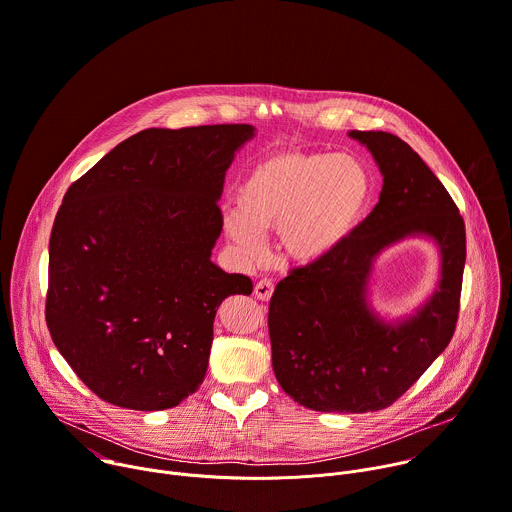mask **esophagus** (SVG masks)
Instances as JSON below:
<instances>
[{"label": "esophagus", "instance_id": "obj_1", "mask_svg": "<svg viewBox=\"0 0 512 512\" xmlns=\"http://www.w3.org/2000/svg\"><path fill=\"white\" fill-rule=\"evenodd\" d=\"M255 297L259 301H269L271 295H273V281L271 279H261L255 283V289H253Z\"/></svg>", "mask_w": 512, "mask_h": 512}]
</instances>
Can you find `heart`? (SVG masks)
Segmentation results:
<instances>
[{"instance_id": "b5f03b06", "label": "heart", "mask_w": 512, "mask_h": 512, "mask_svg": "<svg viewBox=\"0 0 512 512\" xmlns=\"http://www.w3.org/2000/svg\"><path fill=\"white\" fill-rule=\"evenodd\" d=\"M372 173L352 154L273 152L253 162L235 187L227 237L251 259L265 251V231L277 229L283 255L313 265L342 249L372 201Z\"/></svg>"}]
</instances>
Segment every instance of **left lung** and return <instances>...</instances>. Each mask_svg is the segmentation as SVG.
<instances>
[{
	"label": "left lung",
	"mask_w": 512,
	"mask_h": 512,
	"mask_svg": "<svg viewBox=\"0 0 512 512\" xmlns=\"http://www.w3.org/2000/svg\"><path fill=\"white\" fill-rule=\"evenodd\" d=\"M384 177L380 203L331 257L293 269L269 303L273 372L309 410L364 414L394 404L454 335L466 261L464 221L426 162L402 138L350 130ZM441 253V279L414 314L386 320L367 299L373 261L406 238Z\"/></svg>",
	"instance_id": "8db88e82"
}]
</instances>
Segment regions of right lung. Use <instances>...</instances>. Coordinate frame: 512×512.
I'll list each match as a JSON object with an SVG mask.
<instances>
[{
	"label": "right lung",
	"instance_id": "obj_1",
	"mask_svg": "<svg viewBox=\"0 0 512 512\" xmlns=\"http://www.w3.org/2000/svg\"><path fill=\"white\" fill-rule=\"evenodd\" d=\"M253 136L251 124L146 128L68 189L50 237L46 321L104 402L166 410L203 384L219 305L253 291L211 261L225 173Z\"/></svg>",
	"mask_w": 512,
	"mask_h": 512
}]
</instances>
